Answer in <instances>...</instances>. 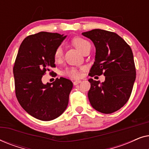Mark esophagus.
Here are the masks:
<instances>
[{
  "label": "esophagus",
  "instance_id": "obj_1",
  "mask_svg": "<svg viewBox=\"0 0 149 149\" xmlns=\"http://www.w3.org/2000/svg\"><path fill=\"white\" fill-rule=\"evenodd\" d=\"M81 82V81H79V80L74 81H73V84H74V85H78L79 83H80Z\"/></svg>",
  "mask_w": 149,
  "mask_h": 149
}]
</instances>
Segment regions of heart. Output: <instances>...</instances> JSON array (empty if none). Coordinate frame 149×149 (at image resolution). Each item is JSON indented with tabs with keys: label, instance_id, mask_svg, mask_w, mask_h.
<instances>
[{
	"label": "heart",
	"instance_id": "1",
	"mask_svg": "<svg viewBox=\"0 0 149 149\" xmlns=\"http://www.w3.org/2000/svg\"><path fill=\"white\" fill-rule=\"evenodd\" d=\"M71 43L74 47H76L82 54L91 48L90 42L80 36H75L72 38L71 39ZM63 56H64V49L62 46H58L54 52V59L55 62H60L62 60ZM62 74L73 79H78L81 77V70L75 68L66 69L63 71Z\"/></svg>",
	"mask_w": 149,
	"mask_h": 149
}]
</instances>
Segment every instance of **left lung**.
Instances as JSON below:
<instances>
[{
  "label": "left lung",
  "mask_w": 149,
  "mask_h": 149,
  "mask_svg": "<svg viewBox=\"0 0 149 149\" xmlns=\"http://www.w3.org/2000/svg\"><path fill=\"white\" fill-rule=\"evenodd\" d=\"M82 34L95 47V62L89 75L105 76L102 83L89 79V102L100 113H113L125 104L133 89L136 73L132 49L115 32L94 29Z\"/></svg>",
  "instance_id": "1"
}]
</instances>
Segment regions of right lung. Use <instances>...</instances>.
I'll return each instance as SVG.
<instances>
[{
    "label": "right lung",
    "mask_w": 149,
    "mask_h": 149,
    "mask_svg": "<svg viewBox=\"0 0 149 149\" xmlns=\"http://www.w3.org/2000/svg\"><path fill=\"white\" fill-rule=\"evenodd\" d=\"M66 36L40 32L24 38L13 66L15 90L21 107L36 119L51 121L64 113L72 82L64 77L43 84L42 77L56 67L54 52ZM51 73V72H50Z\"/></svg>",
    "instance_id": "1"
}]
</instances>
